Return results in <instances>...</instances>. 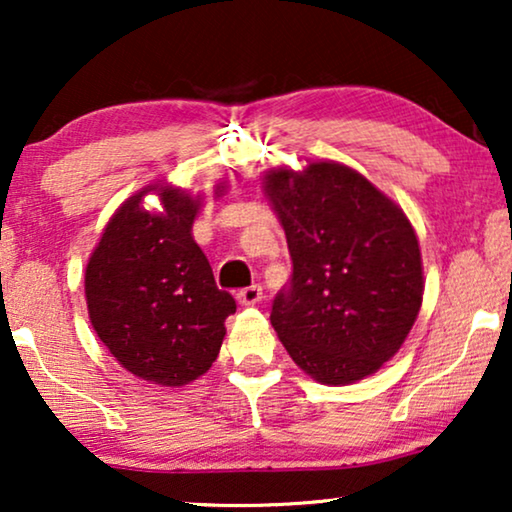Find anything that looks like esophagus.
I'll return each instance as SVG.
<instances>
[{
    "label": "esophagus",
    "instance_id": "obj_1",
    "mask_svg": "<svg viewBox=\"0 0 512 512\" xmlns=\"http://www.w3.org/2000/svg\"><path fill=\"white\" fill-rule=\"evenodd\" d=\"M261 298H263V289L258 284H251L247 289L237 291V300H240V305H256L261 303Z\"/></svg>",
    "mask_w": 512,
    "mask_h": 512
}]
</instances>
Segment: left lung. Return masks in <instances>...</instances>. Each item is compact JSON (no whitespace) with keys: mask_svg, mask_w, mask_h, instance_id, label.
<instances>
[{"mask_svg":"<svg viewBox=\"0 0 512 512\" xmlns=\"http://www.w3.org/2000/svg\"><path fill=\"white\" fill-rule=\"evenodd\" d=\"M265 193L293 265L270 312L286 352L321 384L373 375L422 307V254L403 209L331 160L272 170Z\"/></svg>","mask_w":512,"mask_h":512,"instance_id":"obj_1","label":"left lung"}]
</instances>
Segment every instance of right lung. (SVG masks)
<instances>
[{
    "instance_id": "1",
    "label": "right lung",
    "mask_w": 512,
    "mask_h": 512,
    "mask_svg": "<svg viewBox=\"0 0 512 512\" xmlns=\"http://www.w3.org/2000/svg\"><path fill=\"white\" fill-rule=\"evenodd\" d=\"M149 190L164 200L160 215L141 207ZM198 207L177 188H144L111 216L86 268L97 338L125 370L163 387L207 373L237 307L191 235Z\"/></svg>"
}]
</instances>
